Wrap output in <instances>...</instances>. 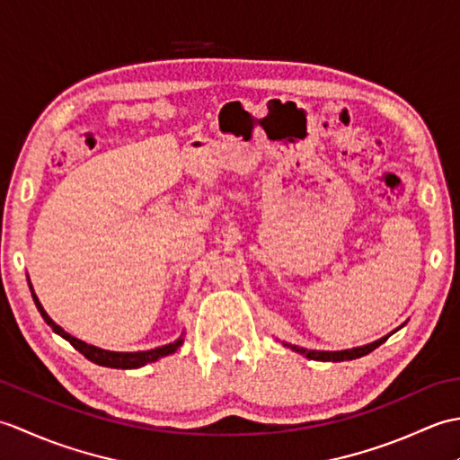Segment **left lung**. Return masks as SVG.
I'll return each mask as SVG.
<instances>
[{
	"label": "left lung",
	"instance_id": "left-lung-1",
	"mask_svg": "<svg viewBox=\"0 0 460 460\" xmlns=\"http://www.w3.org/2000/svg\"><path fill=\"white\" fill-rule=\"evenodd\" d=\"M405 324H402L399 328H403ZM397 328V330H399ZM395 332V330H394ZM392 332V334H394ZM387 334L384 338H379L376 341H371V344H366V346H358V348H349V349H340V351H324V349H306V348H300V346H292V344H287V341H282L287 348L298 351V354H302L308 359H316V361H348V359H356V358H361V356H367L369 351H374L376 348H379L384 341L392 336Z\"/></svg>",
	"mask_w": 460,
	"mask_h": 460
}]
</instances>
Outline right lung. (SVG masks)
Wrapping results in <instances>:
<instances>
[{
  "instance_id": "right-lung-1",
  "label": "right lung",
  "mask_w": 460,
  "mask_h": 460,
  "mask_svg": "<svg viewBox=\"0 0 460 460\" xmlns=\"http://www.w3.org/2000/svg\"><path fill=\"white\" fill-rule=\"evenodd\" d=\"M27 282H29V288H31V296H33L35 306H37L39 312H41V316H43L47 324L53 328L55 334L65 338L66 341H71L73 348L79 349L86 359L93 361V364H99V366H104V367H116V369H136V367H142L146 364H152V361L160 359L164 356L173 354V351L183 344V334L175 341H172V344H165V346L154 348V349H146V351H111V349L96 348L93 344H86V341L68 334V332H65L51 316L47 314L45 308L41 306V302H39V298L35 295V290L31 287V280H29V277H27Z\"/></svg>"
}]
</instances>
